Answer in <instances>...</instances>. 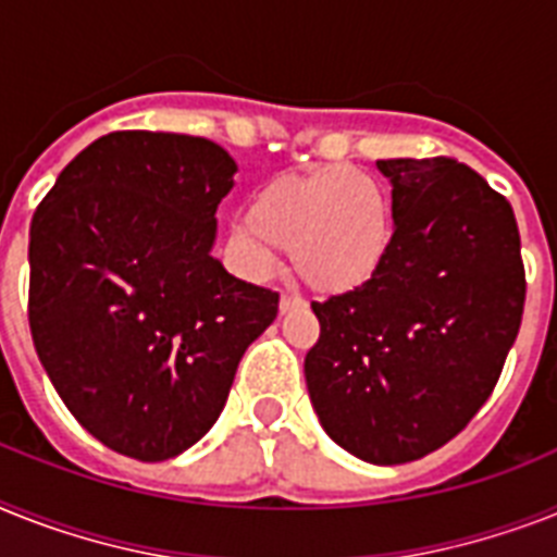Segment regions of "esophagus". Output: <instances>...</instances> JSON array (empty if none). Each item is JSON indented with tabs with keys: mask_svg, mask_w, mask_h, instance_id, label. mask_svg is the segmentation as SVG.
Segmentation results:
<instances>
[{
	"mask_svg": "<svg viewBox=\"0 0 557 557\" xmlns=\"http://www.w3.org/2000/svg\"><path fill=\"white\" fill-rule=\"evenodd\" d=\"M306 309V300H300L297 294H283L280 297V314H292V311Z\"/></svg>",
	"mask_w": 557,
	"mask_h": 557,
	"instance_id": "1",
	"label": "esophagus"
}]
</instances>
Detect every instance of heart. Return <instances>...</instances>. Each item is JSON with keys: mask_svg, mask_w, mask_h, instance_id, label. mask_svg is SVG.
Listing matches in <instances>:
<instances>
[{"mask_svg": "<svg viewBox=\"0 0 557 557\" xmlns=\"http://www.w3.org/2000/svg\"><path fill=\"white\" fill-rule=\"evenodd\" d=\"M228 243L248 274H265L280 251L325 297L355 294L386 269L395 248V211L372 174L325 165L260 185L248 214L234 216Z\"/></svg>", "mask_w": 557, "mask_h": 557, "instance_id": "heart-1", "label": "heart"}]
</instances>
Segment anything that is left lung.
Segmentation results:
<instances>
[{
  "mask_svg": "<svg viewBox=\"0 0 557 557\" xmlns=\"http://www.w3.org/2000/svg\"><path fill=\"white\" fill-rule=\"evenodd\" d=\"M395 248L366 288L311 302L306 386L325 435L377 467L441 449L478 414L521 329L512 206L469 165L381 160Z\"/></svg>",
  "mask_w": 557,
  "mask_h": 557,
  "instance_id": "obj_1",
  "label": "left lung"
}]
</instances>
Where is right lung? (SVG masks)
<instances>
[{
    "label": "right lung",
    "mask_w": 557,
    "mask_h": 557,
    "mask_svg": "<svg viewBox=\"0 0 557 557\" xmlns=\"http://www.w3.org/2000/svg\"><path fill=\"white\" fill-rule=\"evenodd\" d=\"M237 162L211 139L116 131L67 162L30 223L36 355L108 449L157 463L220 418L277 294L211 255Z\"/></svg>",
    "instance_id": "obj_1"
}]
</instances>
